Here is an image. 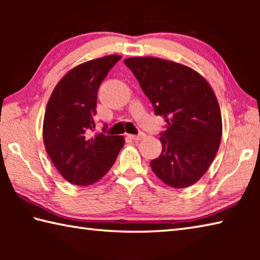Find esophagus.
I'll list each match as a JSON object with an SVG mask.
<instances>
[{
  "instance_id": "34e87169",
  "label": "esophagus",
  "mask_w": 260,
  "mask_h": 260,
  "mask_svg": "<svg viewBox=\"0 0 260 260\" xmlns=\"http://www.w3.org/2000/svg\"><path fill=\"white\" fill-rule=\"evenodd\" d=\"M144 136H146V134L142 133V132H140V133H139L138 135H132V134H129L128 138L132 139V140H134V141H139V140H142V139L144 138Z\"/></svg>"
}]
</instances>
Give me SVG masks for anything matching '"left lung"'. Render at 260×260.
Here are the masks:
<instances>
[{"label": "left lung", "mask_w": 260, "mask_h": 260, "mask_svg": "<svg viewBox=\"0 0 260 260\" xmlns=\"http://www.w3.org/2000/svg\"><path fill=\"white\" fill-rule=\"evenodd\" d=\"M156 116L165 119L161 153L150 161L162 182L191 186L213 161L221 139V113L208 81L192 69L155 57L125 59Z\"/></svg>", "instance_id": "left-lung-1"}]
</instances>
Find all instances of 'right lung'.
<instances>
[{"instance_id": "obj_1", "label": "right lung", "mask_w": 260, "mask_h": 260, "mask_svg": "<svg viewBox=\"0 0 260 260\" xmlns=\"http://www.w3.org/2000/svg\"><path fill=\"white\" fill-rule=\"evenodd\" d=\"M121 58L110 55L86 61L57 83L47 104L43 142L48 156L67 181L88 186L111 169L124 146L120 135L93 136L98 90L110 70Z\"/></svg>"}]
</instances>
